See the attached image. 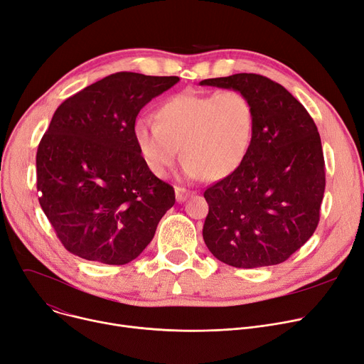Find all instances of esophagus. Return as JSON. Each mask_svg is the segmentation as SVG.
I'll use <instances>...</instances> for the list:
<instances>
[{
  "label": "esophagus",
  "mask_w": 364,
  "mask_h": 364,
  "mask_svg": "<svg viewBox=\"0 0 364 364\" xmlns=\"http://www.w3.org/2000/svg\"><path fill=\"white\" fill-rule=\"evenodd\" d=\"M190 196V192L187 188L183 187H176V199L177 202H184Z\"/></svg>",
  "instance_id": "obj_1"
}]
</instances>
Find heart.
<instances>
[{"mask_svg":"<svg viewBox=\"0 0 364 364\" xmlns=\"http://www.w3.org/2000/svg\"><path fill=\"white\" fill-rule=\"evenodd\" d=\"M156 124L137 119L132 127L140 156L158 178L166 177L180 158L190 178L223 180L236 172L251 149L255 113L245 94L184 91L165 100Z\"/></svg>","mask_w":364,"mask_h":364,"instance_id":"1","label":"heart"}]
</instances>
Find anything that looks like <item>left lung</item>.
Segmentation results:
<instances>
[{"label": "left lung", "instance_id": "1", "mask_svg": "<svg viewBox=\"0 0 364 364\" xmlns=\"http://www.w3.org/2000/svg\"><path fill=\"white\" fill-rule=\"evenodd\" d=\"M199 85L239 91L255 113L246 159L205 190V245L237 269L280 264L318 224L326 180L317 127L288 90L262 75L236 73Z\"/></svg>", "mask_w": 364, "mask_h": 364}]
</instances>
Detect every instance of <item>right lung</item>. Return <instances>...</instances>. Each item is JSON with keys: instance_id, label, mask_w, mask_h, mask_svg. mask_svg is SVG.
<instances>
[{"instance_id": "1", "label": "right lung", "mask_w": 364, "mask_h": 364, "mask_svg": "<svg viewBox=\"0 0 364 364\" xmlns=\"http://www.w3.org/2000/svg\"><path fill=\"white\" fill-rule=\"evenodd\" d=\"M178 76L118 72L66 99L36 151L40 205L66 250L88 261L136 259L176 203L144 165L132 127Z\"/></svg>"}]
</instances>
